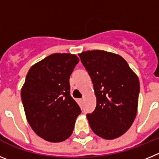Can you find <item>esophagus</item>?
Returning <instances> with one entry per match:
<instances>
[{
    "instance_id": "esophagus-1",
    "label": "esophagus",
    "mask_w": 159,
    "mask_h": 159,
    "mask_svg": "<svg viewBox=\"0 0 159 159\" xmlns=\"http://www.w3.org/2000/svg\"><path fill=\"white\" fill-rule=\"evenodd\" d=\"M84 100V98H82V99H80V101H83Z\"/></svg>"
}]
</instances>
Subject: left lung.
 Here are the masks:
<instances>
[{
  "mask_svg": "<svg viewBox=\"0 0 159 159\" xmlns=\"http://www.w3.org/2000/svg\"><path fill=\"white\" fill-rule=\"evenodd\" d=\"M92 79L97 102L87 114L95 134L106 139L121 136L132 125L137 113L139 81L119 55L102 50L79 54Z\"/></svg>",
  "mask_w": 159,
  "mask_h": 159,
  "instance_id": "left-lung-1",
  "label": "left lung"
}]
</instances>
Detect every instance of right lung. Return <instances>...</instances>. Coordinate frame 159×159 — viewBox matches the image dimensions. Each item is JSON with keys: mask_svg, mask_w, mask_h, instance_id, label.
<instances>
[{"mask_svg": "<svg viewBox=\"0 0 159 159\" xmlns=\"http://www.w3.org/2000/svg\"><path fill=\"white\" fill-rule=\"evenodd\" d=\"M80 60L70 53H54L29 69L21 100L29 125L37 135L59 143L72 134L81 109L70 95L69 79Z\"/></svg>", "mask_w": 159, "mask_h": 159, "instance_id": "1", "label": "right lung"}]
</instances>
